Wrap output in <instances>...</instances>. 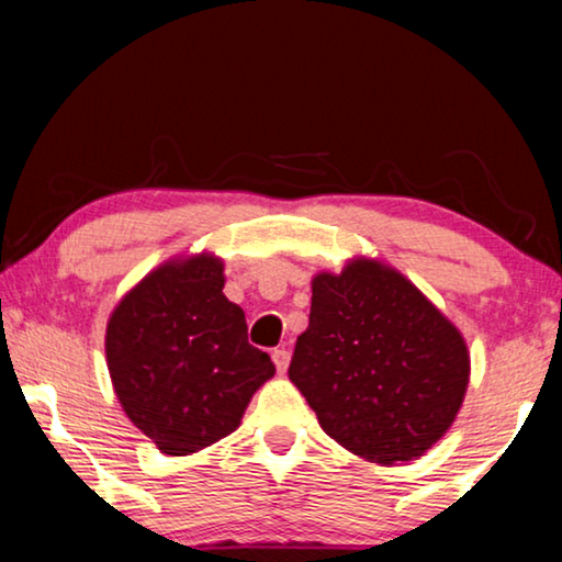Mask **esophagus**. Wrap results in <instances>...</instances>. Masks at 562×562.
I'll list each match as a JSON object with an SVG mask.
<instances>
[{
	"mask_svg": "<svg viewBox=\"0 0 562 562\" xmlns=\"http://www.w3.org/2000/svg\"><path fill=\"white\" fill-rule=\"evenodd\" d=\"M273 363H276V371L279 373H286V368H289V360H291V352L289 350H283V348H279V350H273Z\"/></svg>",
	"mask_w": 562,
	"mask_h": 562,
	"instance_id": "34e87169",
	"label": "esophagus"
}]
</instances>
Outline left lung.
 Segmentation results:
<instances>
[{
  "mask_svg": "<svg viewBox=\"0 0 562 562\" xmlns=\"http://www.w3.org/2000/svg\"><path fill=\"white\" fill-rule=\"evenodd\" d=\"M289 379L345 450L391 465L417 460L463 406L471 356L460 329L381 260L352 258L312 279L310 327Z\"/></svg>",
  "mask_w": 562,
  "mask_h": 562,
  "instance_id": "obj_1",
  "label": "left lung"
}]
</instances>
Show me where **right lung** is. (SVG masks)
I'll use <instances>...</instances> for the list:
<instances>
[{
	"instance_id": "add662e5",
	"label": "right lung",
	"mask_w": 562,
	"mask_h": 562,
	"mask_svg": "<svg viewBox=\"0 0 562 562\" xmlns=\"http://www.w3.org/2000/svg\"><path fill=\"white\" fill-rule=\"evenodd\" d=\"M212 252L171 258L135 283L106 322V368L122 409L166 456H191L235 432L276 373L248 342L245 312L222 294Z\"/></svg>"
}]
</instances>
